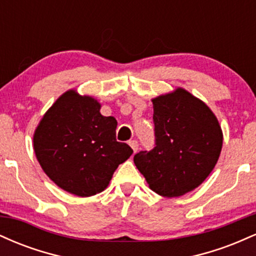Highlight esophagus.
Returning a JSON list of instances; mask_svg holds the SVG:
<instances>
[{
    "label": "esophagus",
    "instance_id": "34e87169",
    "mask_svg": "<svg viewBox=\"0 0 256 256\" xmlns=\"http://www.w3.org/2000/svg\"><path fill=\"white\" fill-rule=\"evenodd\" d=\"M128 144H130V146L132 148V150H134V152L138 150V142H137V140H131L130 142H128Z\"/></svg>",
    "mask_w": 256,
    "mask_h": 256
}]
</instances>
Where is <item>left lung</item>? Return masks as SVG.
<instances>
[{
	"label": "left lung",
	"mask_w": 256,
	"mask_h": 256,
	"mask_svg": "<svg viewBox=\"0 0 256 256\" xmlns=\"http://www.w3.org/2000/svg\"><path fill=\"white\" fill-rule=\"evenodd\" d=\"M152 101L155 146L137 152L134 165L152 192L178 198L192 192L213 171L222 131L210 107L182 88Z\"/></svg>",
	"instance_id": "obj_1"
}]
</instances>
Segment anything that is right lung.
<instances>
[{"label":"right lung","instance_id":"1","mask_svg":"<svg viewBox=\"0 0 256 256\" xmlns=\"http://www.w3.org/2000/svg\"><path fill=\"white\" fill-rule=\"evenodd\" d=\"M100 110L98 100L68 90L46 110L34 134V154L46 174L80 198L104 192L134 152L116 140V118Z\"/></svg>","mask_w":256,"mask_h":256}]
</instances>
